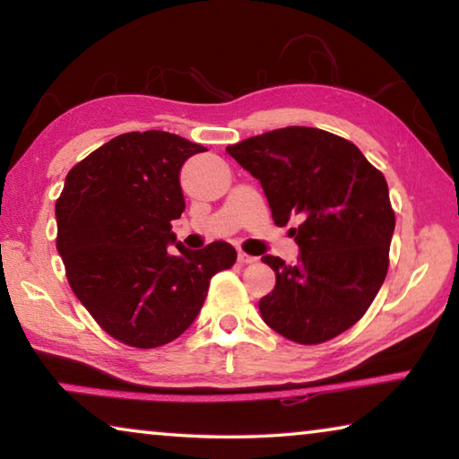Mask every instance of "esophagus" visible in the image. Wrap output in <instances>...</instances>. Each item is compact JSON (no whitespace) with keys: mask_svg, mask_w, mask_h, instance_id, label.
Listing matches in <instances>:
<instances>
[{"mask_svg":"<svg viewBox=\"0 0 459 459\" xmlns=\"http://www.w3.org/2000/svg\"><path fill=\"white\" fill-rule=\"evenodd\" d=\"M257 261V257H253V255H247L243 251H238V263H243V265H247V263H255Z\"/></svg>","mask_w":459,"mask_h":459,"instance_id":"34e87169","label":"esophagus"}]
</instances>
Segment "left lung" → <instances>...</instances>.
<instances>
[{"instance_id": "left-lung-1", "label": "left lung", "mask_w": 459, "mask_h": 459, "mask_svg": "<svg viewBox=\"0 0 459 459\" xmlns=\"http://www.w3.org/2000/svg\"><path fill=\"white\" fill-rule=\"evenodd\" d=\"M227 152L265 192L277 227L291 219L298 263L265 255L275 287L263 320L298 344H320L360 320L383 285L394 212L385 176L354 143L314 127L248 137Z\"/></svg>"}]
</instances>
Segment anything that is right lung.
<instances>
[{
    "label": "right lung",
    "instance_id": "obj_1",
    "mask_svg": "<svg viewBox=\"0 0 459 459\" xmlns=\"http://www.w3.org/2000/svg\"><path fill=\"white\" fill-rule=\"evenodd\" d=\"M200 152L206 147L166 131L123 134L76 164L56 200L68 283L123 344L176 340L196 320L212 275L237 261L224 240L192 251L172 232L186 208L180 169Z\"/></svg>",
    "mask_w": 459,
    "mask_h": 459
}]
</instances>
